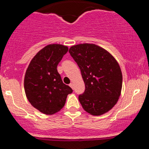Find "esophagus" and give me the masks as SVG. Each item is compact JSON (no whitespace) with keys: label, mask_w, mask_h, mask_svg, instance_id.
<instances>
[{"label":"esophagus","mask_w":149,"mask_h":149,"mask_svg":"<svg viewBox=\"0 0 149 149\" xmlns=\"http://www.w3.org/2000/svg\"><path fill=\"white\" fill-rule=\"evenodd\" d=\"M69 86L71 87V88H72L73 90V88H73V83H70V84H69Z\"/></svg>","instance_id":"34e87169"}]
</instances>
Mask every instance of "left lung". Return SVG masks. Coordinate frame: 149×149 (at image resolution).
<instances>
[{"mask_svg": "<svg viewBox=\"0 0 149 149\" xmlns=\"http://www.w3.org/2000/svg\"><path fill=\"white\" fill-rule=\"evenodd\" d=\"M69 52L79 66L85 90L78 97L86 112L101 116L110 111L118 101L123 75L116 59L95 44L71 46Z\"/></svg>", "mask_w": 149, "mask_h": 149, "instance_id": "1", "label": "left lung"}]
</instances>
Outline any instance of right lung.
<instances>
[{"label":"right lung","instance_id":"1","mask_svg":"<svg viewBox=\"0 0 149 149\" xmlns=\"http://www.w3.org/2000/svg\"><path fill=\"white\" fill-rule=\"evenodd\" d=\"M67 46L46 45L34 56L25 73L24 91L29 102L39 111L52 115L61 110L73 90L62 82L57 67Z\"/></svg>","mask_w":149,"mask_h":149}]
</instances>
